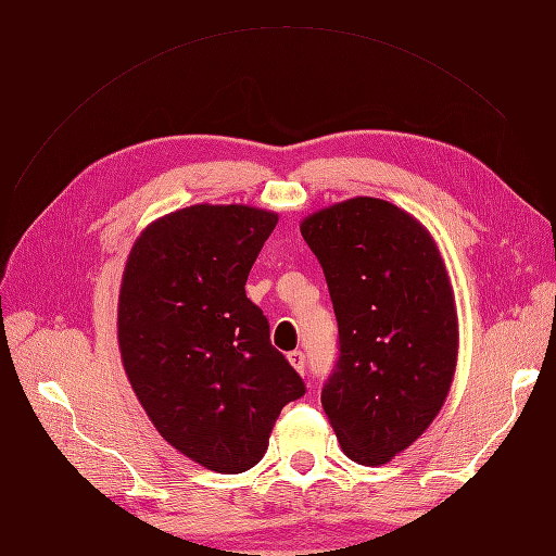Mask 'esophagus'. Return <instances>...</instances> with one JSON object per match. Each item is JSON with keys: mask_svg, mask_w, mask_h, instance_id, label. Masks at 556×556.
<instances>
[{"mask_svg": "<svg viewBox=\"0 0 556 556\" xmlns=\"http://www.w3.org/2000/svg\"><path fill=\"white\" fill-rule=\"evenodd\" d=\"M288 362L294 366V371H296V374L304 376V371H306V355H304V352H301V350L290 352V355H288Z\"/></svg>", "mask_w": 556, "mask_h": 556, "instance_id": "esophagus-1", "label": "esophagus"}]
</instances>
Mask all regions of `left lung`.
Instances as JSON below:
<instances>
[{
    "mask_svg": "<svg viewBox=\"0 0 556 556\" xmlns=\"http://www.w3.org/2000/svg\"><path fill=\"white\" fill-rule=\"evenodd\" d=\"M341 357L323 408L352 462L382 466L441 413L457 368L454 290L429 229L390 201L352 197L306 215Z\"/></svg>",
    "mask_w": 556,
    "mask_h": 556,
    "instance_id": "1",
    "label": "left lung"
}]
</instances>
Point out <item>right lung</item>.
<instances>
[{
  "mask_svg": "<svg viewBox=\"0 0 556 556\" xmlns=\"http://www.w3.org/2000/svg\"><path fill=\"white\" fill-rule=\"evenodd\" d=\"M278 213L194 204L134 241L117 296L127 380L162 439L215 473H243L268 447L299 374L268 341L245 280Z\"/></svg>",
  "mask_w": 556,
  "mask_h": 556,
  "instance_id": "right-lung-1",
  "label": "right lung"
}]
</instances>
